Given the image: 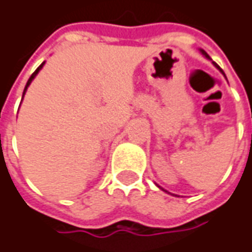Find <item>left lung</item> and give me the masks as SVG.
Masks as SVG:
<instances>
[{
	"mask_svg": "<svg viewBox=\"0 0 252 252\" xmlns=\"http://www.w3.org/2000/svg\"><path fill=\"white\" fill-rule=\"evenodd\" d=\"M202 53H203V55H204V56L207 57V59H210V56H209V55H207V53H206V52H204V50H202ZM214 64H216V63H214ZM216 65H217V64H216ZM217 67H218V65H217ZM218 68H220V67H218Z\"/></svg>",
	"mask_w": 252,
	"mask_h": 252,
	"instance_id": "obj_1",
	"label": "left lung"
}]
</instances>
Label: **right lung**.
<instances>
[{"mask_svg":"<svg viewBox=\"0 0 252 252\" xmlns=\"http://www.w3.org/2000/svg\"><path fill=\"white\" fill-rule=\"evenodd\" d=\"M43 64H45V63L41 64V65H39V67H38V68H36V70L34 71V72H32V75L30 76V79H29V81H27V85H26V88H24L23 96H24V93H26V90H27V88H29V85H30V83H31V81H32V79H34V76H35L36 74H38V71H39V70H41V68H42V65H43Z\"/></svg>","mask_w":252,"mask_h":252,"instance_id":"right-lung-1","label":"right lung"}]
</instances>
